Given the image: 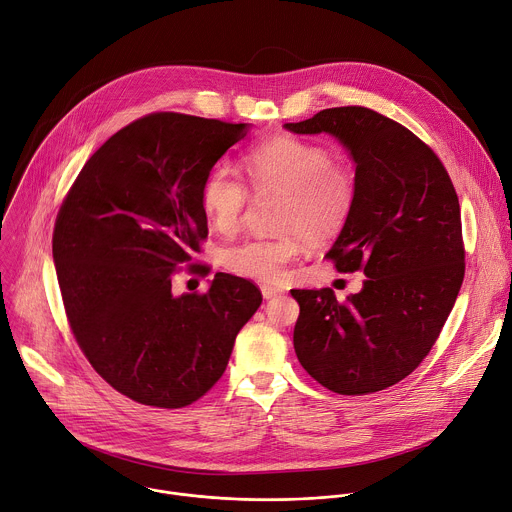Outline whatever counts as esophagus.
<instances>
[{"label":"esophagus","mask_w":512,"mask_h":512,"mask_svg":"<svg viewBox=\"0 0 512 512\" xmlns=\"http://www.w3.org/2000/svg\"><path fill=\"white\" fill-rule=\"evenodd\" d=\"M261 294H263V298H265V300H271V298H275V296H279V294H281V289L271 287V285H263V287H261Z\"/></svg>","instance_id":"1"}]
</instances>
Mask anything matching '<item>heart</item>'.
I'll list each match as a JSON object with an SVG mask.
<instances>
[{"label":"heart","mask_w":512,"mask_h":512,"mask_svg":"<svg viewBox=\"0 0 512 512\" xmlns=\"http://www.w3.org/2000/svg\"><path fill=\"white\" fill-rule=\"evenodd\" d=\"M245 172L259 196L279 194L275 239H253L225 253V265L239 277L279 283L285 267L308 243L334 239L354 208L356 180L348 166L332 160L322 145L279 135L245 156ZM210 225L223 235L239 227L249 192L227 164H214L200 188Z\"/></svg>","instance_id":"b5f03b06"}]
</instances>
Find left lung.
Here are the masks:
<instances>
[{"mask_svg":"<svg viewBox=\"0 0 512 512\" xmlns=\"http://www.w3.org/2000/svg\"><path fill=\"white\" fill-rule=\"evenodd\" d=\"M283 127L328 133L348 152L356 200L326 255L338 271L367 275L346 302L330 287L291 289L298 360L334 393L383 391L419 367L456 304L464 279L458 194L417 135L367 107L324 109Z\"/></svg>","mask_w":512,"mask_h":512,"instance_id":"left-lung-1","label":"left lung"}]
</instances>
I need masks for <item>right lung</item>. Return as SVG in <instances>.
Segmentation results:
<instances>
[{
  "mask_svg": "<svg viewBox=\"0 0 512 512\" xmlns=\"http://www.w3.org/2000/svg\"><path fill=\"white\" fill-rule=\"evenodd\" d=\"M249 127L141 117L91 156L56 216L52 257L72 334L93 369L137 403L200 399L261 306L259 287L229 273L202 296L172 291L178 265L208 235L204 176Z\"/></svg>",
  "mask_w": 512,
  "mask_h": 512,
  "instance_id": "obj_1",
  "label": "right lung"
}]
</instances>
